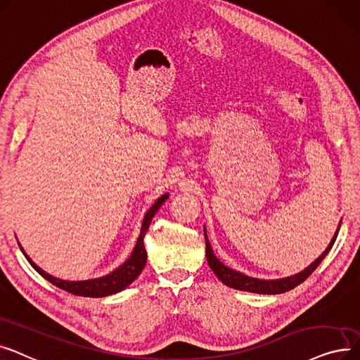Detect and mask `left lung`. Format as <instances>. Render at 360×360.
Masks as SVG:
<instances>
[{
  "mask_svg": "<svg viewBox=\"0 0 360 360\" xmlns=\"http://www.w3.org/2000/svg\"><path fill=\"white\" fill-rule=\"evenodd\" d=\"M203 231H205V240H207V259H208V264H210L211 269L215 272V276L222 283H224L226 285H229V287H233V288H237V290H243V292L258 293V295L285 293V292H288V290H292L296 285H299L300 283H303L318 268V265L322 262V259L325 258V256H327V253L333 248L335 238H337V234H338V229H337V233L334 234L333 240L330 242L328 248L325 249V252L319 256V258L315 262H312L304 271L296 274V276H293V277H287V278H283V280H269V281H266V280H258V278H252V277L243 276V274L237 272V271H234V269H231V268H229L226 265H222L217 259V256L214 255V252L211 249L208 236H207V230H203Z\"/></svg>",
  "mask_w": 360,
  "mask_h": 360,
  "instance_id": "left-lung-1",
  "label": "left lung"
}]
</instances>
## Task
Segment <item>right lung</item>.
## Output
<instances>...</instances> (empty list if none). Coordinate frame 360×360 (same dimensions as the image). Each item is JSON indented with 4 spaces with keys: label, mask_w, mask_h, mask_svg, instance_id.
<instances>
[{
    "label": "right lung",
    "mask_w": 360,
    "mask_h": 360,
    "mask_svg": "<svg viewBox=\"0 0 360 360\" xmlns=\"http://www.w3.org/2000/svg\"><path fill=\"white\" fill-rule=\"evenodd\" d=\"M167 198H168V195L161 196L155 203L152 205V208L146 212L139 238H138V242H136V246L133 249V253L130 255V258L122 266H118L115 271H112L111 274H108V276H105V277H101V278H96V280H88V281L58 280L53 276H49V274H46L45 271H42L37 264H33L29 256L23 252V249H22V252L25 253L29 264L33 268H35L45 280H48L49 283H53L58 288L65 290V292L72 293L75 296L104 297V296L118 293V292H122V290H124L129 284H131L136 278H138L139 274L145 268L148 255H146V250H145V246H143V237H145V233L149 229V224H150L153 215L157 214V211L160 210V207L164 203V200Z\"/></svg>",
    "instance_id": "right-lung-1"
}]
</instances>
